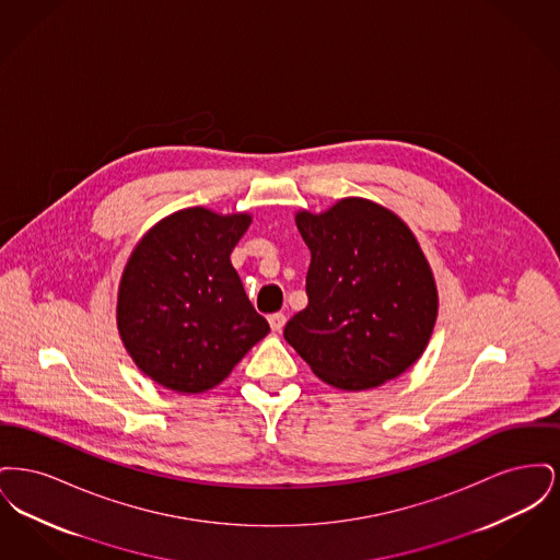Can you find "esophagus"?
Segmentation results:
<instances>
[{
	"mask_svg": "<svg viewBox=\"0 0 560 560\" xmlns=\"http://www.w3.org/2000/svg\"><path fill=\"white\" fill-rule=\"evenodd\" d=\"M268 323H270L272 331H281L283 325H285V315L283 313H272V315H268Z\"/></svg>",
	"mask_w": 560,
	"mask_h": 560,
	"instance_id": "esophagus-1",
	"label": "esophagus"
}]
</instances>
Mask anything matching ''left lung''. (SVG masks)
<instances>
[{
  "label": "left lung",
  "mask_w": 560,
  "mask_h": 560,
  "mask_svg": "<svg viewBox=\"0 0 560 560\" xmlns=\"http://www.w3.org/2000/svg\"><path fill=\"white\" fill-rule=\"evenodd\" d=\"M311 249L308 306L283 336L323 382L342 390L375 388L424 352L436 288L427 258L386 208L342 199L331 210L295 215Z\"/></svg>",
  "instance_id": "8db88e82"
}]
</instances>
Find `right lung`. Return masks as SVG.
<instances>
[{"label": "right lung", "instance_id": "obj_1", "mask_svg": "<svg viewBox=\"0 0 560 560\" xmlns=\"http://www.w3.org/2000/svg\"><path fill=\"white\" fill-rule=\"evenodd\" d=\"M249 222L247 213L188 208L136 245L119 285L117 327L133 363L161 386L210 390L270 331L231 265Z\"/></svg>", "mask_w": 560, "mask_h": 560}]
</instances>
